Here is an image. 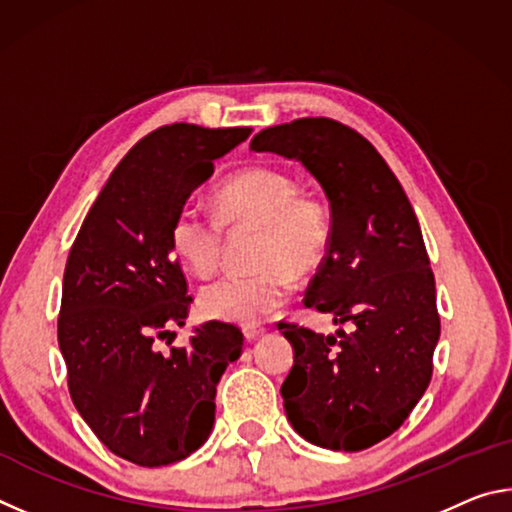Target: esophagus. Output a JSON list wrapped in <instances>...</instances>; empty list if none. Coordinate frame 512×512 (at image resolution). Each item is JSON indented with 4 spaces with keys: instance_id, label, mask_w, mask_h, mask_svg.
I'll list each match as a JSON object with an SVG mask.
<instances>
[{
    "instance_id": "34e87169",
    "label": "esophagus",
    "mask_w": 512,
    "mask_h": 512,
    "mask_svg": "<svg viewBox=\"0 0 512 512\" xmlns=\"http://www.w3.org/2000/svg\"><path fill=\"white\" fill-rule=\"evenodd\" d=\"M264 332H266L264 327H255V325H248V327H244V336H246L248 341H257L259 336H264Z\"/></svg>"
}]
</instances>
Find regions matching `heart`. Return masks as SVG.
<instances>
[{
  "instance_id": "obj_1",
  "label": "heart",
  "mask_w": 512,
  "mask_h": 512,
  "mask_svg": "<svg viewBox=\"0 0 512 512\" xmlns=\"http://www.w3.org/2000/svg\"><path fill=\"white\" fill-rule=\"evenodd\" d=\"M228 228H259L255 273L223 275L205 284L198 298L203 314L225 323L253 325L291 298L296 275L325 262L332 225L325 205L298 194L291 173L277 167L241 169L216 192V212L198 203L178 207L171 246L196 275H210L221 262Z\"/></svg>"
}]
</instances>
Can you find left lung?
Segmentation results:
<instances>
[{
    "mask_svg": "<svg viewBox=\"0 0 512 512\" xmlns=\"http://www.w3.org/2000/svg\"><path fill=\"white\" fill-rule=\"evenodd\" d=\"M250 149L302 162L323 187L332 241L302 302L350 325L329 336L277 325L296 352L284 411L309 443L361 452L402 427L431 381L440 316L418 216L375 146L341 121L264 128Z\"/></svg>",
    "mask_w": 512,
    "mask_h": 512,
    "instance_id": "1",
    "label": "left lung"
}]
</instances>
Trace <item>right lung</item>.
I'll return each mask as SVG.
<instances>
[{
	"instance_id": "obj_1",
	"label": "right lung",
	"mask_w": 512,
	"mask_h": 512,
	"mask_svg": "<svg viewBox=\"0 0 512 512\" xmlns=\"http://www.w3.org/2000/svg\"><path fill=\"white\" fill-rule=\"evenodd\" d=\"M253 128L162 126L137 142L69 250L58 345L76 411L112 454L142 467L183 461L214 424L216 384L244 348L241 329L210 320L187 348L160 352L192 305L171 255L178 207L214 171V160ZM169 345V343H167Z\"/></svg>"
}]
</instances>
